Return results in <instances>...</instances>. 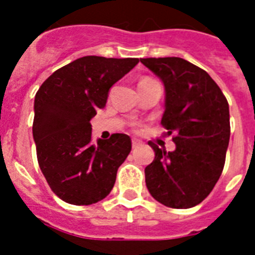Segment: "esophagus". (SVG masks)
<instances>
[{
	"label": "esophagus",
	"mask_w": 255,
	"mask_h": 255,
	"mask_svg": "<svg viewBox=\"0 0 255 255\" xmlns=\"http://www.w3.org/2000/svg\"><path fill=\"white\" fill-rule=\"evenodd\" d=\"M140 144H141V141H140V140H137V139H132V147H133V148L139 147Z\"/></svg>",
	"instance_id": "esophagus-1"
}]
</instances>
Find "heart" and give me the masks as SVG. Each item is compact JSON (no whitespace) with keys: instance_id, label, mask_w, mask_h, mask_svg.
Masks as SVG:
<instances>
[{"instance_id":"heart-1","label":"heart","mask_w":255,"mask_h":255,"mask_svg":"<svg viewBox=\"0 0 255 255\" xmlns=\"http://www.w3.org/2000/svg\"><path fill=\"white\" fill-rule=\"evenodd\" d=\"M147 79H151V78H148V77H144V78H141V79H140V82H143V81H147Z\"/></svg>"}]
</instances>
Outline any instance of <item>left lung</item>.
I'll use <instances>...</instances> for the list:
<instances>
[{
  "label": "left lung",
  "mask_w": 255,
  "mask_h": 255,
  "mask_svg": "<svg viewBox=\"0 0 255 255\" xmlns=\"http://www.w3.org/2000/svg\"><path fill=\"white\" fill-rule=\"evenodd\" d=\"M163 81L165 111L161 126L173 133V152L155 143V160L145 167V184L156 201L188 209L213 190L225 165L230 139L229 104L205 70L177 57L144 58Z\"/></svg>",
  "instance_id": "1"
}]
</instances>
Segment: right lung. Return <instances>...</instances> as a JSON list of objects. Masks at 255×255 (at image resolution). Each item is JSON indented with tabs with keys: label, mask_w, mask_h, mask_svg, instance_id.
<instances>
[{
	"label": "right lung",
	"mask_w": 255,
	"mask_h": 255,
	"mask_svg": "<svg viewBox=\"0 0 255 255\" xmlns=\"http://www.w3.org/2000/svg\"><path fill=\"white\" fill-rule=\"evenodd\" d=\"M137 58H79L54 71L35 94L33 136L42 173L54 193L73 205L107 197L118 168L131 152L129 136L91 140L90 120L106 107L108 91Z\"/></svg>",
	"instance_id": "right-lung-1"
}]
</instances>
